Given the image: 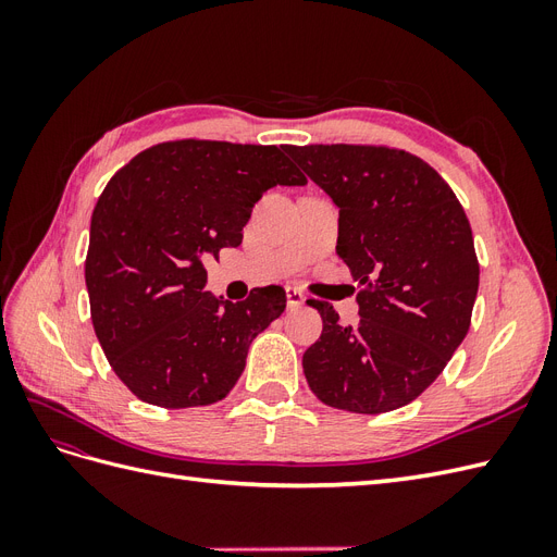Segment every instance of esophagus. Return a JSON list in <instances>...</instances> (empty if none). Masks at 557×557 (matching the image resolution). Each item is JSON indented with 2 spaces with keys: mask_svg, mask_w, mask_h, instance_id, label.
I'll return each mask as SVG.
<instances>
[{
  "mask_svg": "<svg viewBox=\"0 0 557 557\" xmlns=\"http://www.w3.org/2000/svg\"><path fill=\"white\" fill-rule=\"evenodd\" d=\"M285 297H288V307L290 309H297V307H301L307 301L305 293H301L299 288H293V285H288V288H285Z\"/></svg>",
  "mask_w": 557,
  "mask_h": 557,
  "instance_id": "obj_1",
  "label": "esophagus"
}]
</instances>
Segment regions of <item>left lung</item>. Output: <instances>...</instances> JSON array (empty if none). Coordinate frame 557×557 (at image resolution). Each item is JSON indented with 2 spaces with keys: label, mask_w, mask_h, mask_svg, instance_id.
Wrapping results in <instances>:
<instances>
[{
  "label": "left lung",
  "mask_w": 557,
  "mask_h": 557,
  "mask_svg": "<svg viewBox=\"0 0 557 557\" xmlns=\"http://www.w3.org/2000/svg\"><path fill=\"white\" fill-rule=\"evenodd\" d=\"M339 209L336 252L358 281L360 320L313 301L323 334L301 367L313 395L350 413L413 401L462 344L479 293L474 237L448 183L385 146H285Z\"/></svg>",
  "instance_id": "obj_1"
}]
</instances>
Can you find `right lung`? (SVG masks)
<instances>
[{"label": "right lung", "mask_w": 557, "mask_h": 557, "mask_svg": "<svg viewBox=\"0 0 557 557\" xmlns=\"http://www.w3.org/2000/svg\"><path fill=\"white\" fill-rule=\"evenodd\" d=\"M305 183L276 146L199 139L146 148L109 181L90 221L86 285L104 356L141 401L207 407L239 381L285 293L267 285L234 305L205 293V260L242 244L269 188Z\"/></svg>", "instance_id": "add662e5"}]
</instances>
